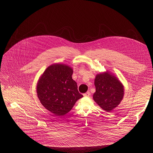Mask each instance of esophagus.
Wrapping results in <instances>:
<instances>
[{
	"label": "esophagus",
	"mask_w": 153,
	"mask_h": 153,
	"mask_svg": "<svg viewBox=\"0 0 153 153\" xmlns=\"http://www.w3.org/2000/svg\"><path fill=\"white\" fill-rule=\"evenodd\" d=\"M90 93L89 91H87L86 93L83 94V96H85V97H88V96H90Z\"/></svg>",
	"instance_id": "1"
}]
</instances>
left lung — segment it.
Segmentation results:
<instances>
[{
    "instance_id": "obj_1",
    "label": "left lung",
    "mask_w": 153,
    "mask_h": 153,
    "mask_svg": "<svg viewBox=\"0 0 153 153\" xmlns=\"http://www.w3.org/2000/svg\"><path fill=\"white\" fill-rule=\"evenodd\" d=\"M96 92L94 100L103 109L110 112L123 99V86L120 81L109 73L97 74L94 80Z\"/></svg>"
}]
</instances>
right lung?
<instances>
[{"instance_id":"1","label":"right lung","mask_w":153,"mask_h":153,"mask_svg":"<svg viewBox=\"0 0 153 153\" xmlns=\"http://www.w3.org/2000/svg\"><path fill=\"white\" fill-rule=\"evenodd\" d=\"M73 72L66 65H53L46 69L38 82L37 93L41 103L56 116L68 113L83 97L72 79Z\"/></svg>"}]
</instances>
